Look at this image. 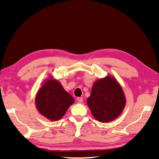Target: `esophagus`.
<instances>
[{"label": "esophagus", "mask_w": 159, "mask_h": 159, "mask_svg": "<svg viewBox=\"0 0 159 159\" xmlns=\"http://www.w3.org/2000/svg\"><path fill=\"white\" fill-rule=\"evenodd\" d=\"M76 100H77L78 102H79V103H82L83 99V98H77Z\"/></svg>", "instance_id": "34e87169"}]
</instances>
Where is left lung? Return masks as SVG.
<instances>
[{"label": "left lung", "mask_w": 159, "mask_h": 159, "mask_svg": "<svg viewBox=\"0 0 159 159\" xmlns=\"http://www.w3.org/2000/svg\"><path fill=\"white\" fill-rule=\"evenodd\" d=\"M122 87L112 76L94 82L87 104L93 116L102 123H108L119 116L125 106Z\"/></svg>", "instance_id": "1"}]
</instances>
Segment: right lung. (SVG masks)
Instances as JSON below:
<instances>
[{"instance_id":"obj_1","label":"right lung","mask_w":159,"mask_h":159,"mask_svg":"<svg viewBox=\"0 0 159 159\" xmlns=\"http://www.w3.org/2000/svg\"><path fill=\"white\" fill-rule=\"evenodd\" d=\"M74 103L72 96L57 80L50 76L36 93L35 104L39 112L50 120H58Z\"/></svg>"}]
</instances>
